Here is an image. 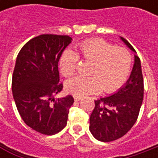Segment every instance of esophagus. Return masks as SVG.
<instances>
[{"label": "esophagus", "instance_id": "34e87169", "mask_svg": "<svg viewBox=\"0 0 158 158\" xmlns=\"http://www.w3.org/2000/svg\"><path fill=\"white\" fill-rule=\"evenodd\" d=\"M74 99L75 101H80L82 99V97L81 96H74Z\"/></svg>", "mask_w": 158, "mask_h": 158}]
</instances>
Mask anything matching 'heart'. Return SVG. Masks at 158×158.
<instances>
[{
	"label": "heart",
	"instance_id": "b5f03b06",
	"mask_svg": "<svg viewBox=\"0 0 158 158\" xmlns=\"http://www.w3.org/2000/svg\"><path fill=\"white\" fill-rule=\"evenodd\" d=\"M78 48L82 59L92 62L88 73L90 76H76L68 80L66 89L70 93L84 96L97 93L101 89L112 93L126 82L132 67V55L128 50L100 39L83 41ZM78 61L76 52L65 50L60 59L61 74L65 76L75 74Z\"/></svg>",
	"mask_w": 158,
	"mask_h": 158
}]
</instances>
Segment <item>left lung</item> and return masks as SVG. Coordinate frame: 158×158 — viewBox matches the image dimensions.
I'll return each mask as SVG.
<instances>
[{"label":"left lung","instance_id":"1","mask_svg":"<svg viewBox=\"0 0 158 158\" xmlns=\"http://www.w3.org/2000/svg\"><path fill=\"white\" fill-rule=\"evenodd\" d=\"M120 40L131 51L134 47L124 38ZM143 100V77L141 60L135 54V62L128 80L111 96L95 100L89 117V131L100 142H112L125 135L135 123Z\"/></svg>","mask_w":158,"mask_h":158}]
</instances>
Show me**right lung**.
<instances>
[{"instance_id":"1","label":"right lung","mask_w":158,"mask_h":158,"mask_svg":"<svg viewBox=\"0 0 158 158\" xmlns=\"http://www.w3.org/2000/svg\"><path fill=\"white\" fill-rule=\"evenodd\" d=\"M69 36L43 34L28 41L15 60L12 93L24 123L40 134L52 135L67 125L71 95L55 99L61 91L58 62L71 43Z\"/></svg>"}]
</instances>
